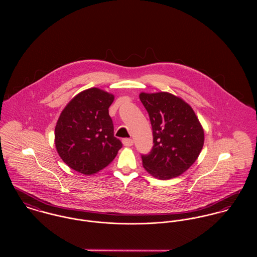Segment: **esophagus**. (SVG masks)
Listing matches in <instances>:
<instances>
[{"instance_id":"obj_1","label":"esophagus","mask_w":257,"mask_h":257,"mask_svg":"<svg viewBox=\"0 0 257 257\" xmlns=\"http://www.w3.org/2000/svg\"><path fill=\"white\" fill-rule=\"evenodd\" d=\"M122 143H123V146L126 147H132L134 145V141L132 139H124Z\"/></svg>"}]
</instances>
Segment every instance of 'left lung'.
I'll return each instance as SVG.
<instances>
[{
	"label": "left lung",
	"mask_w": 257,
	"mask_h": 257,
	"mask_svg": "<svg viewBox=\"0 0 257 257\" xmlns=\"http://www.w3.org/2000/svg\"><path fill=\"white\" fill-rule=\"evenodd\" d=\"M153 136L151 151L142 155L143 165L152 176L171 179L185 172L204 146V131L193 109L182 99L166 93H142Z\"/></svg>",
	"instance_id": "1"
}]
</instances>
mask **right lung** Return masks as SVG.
<instances>
[{"label": "right lung", "mask_w": 257, "mask_h": 257, "mask_svg": "<svg viewBox=\"0 0 257 257\" xmlns=\"http://www.w3.org/2000/svg\"><path fill=\"white\" fill-rule=\"evenodd\" d=\"M113 95L98 88L79 93L62 110L55 126V147L75 171L91 175L108 166L121 142L113 136L109 108Z\"/></svg>", "instance_id": "right-lung-1"}]
</instances>
